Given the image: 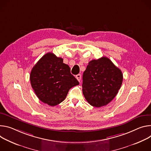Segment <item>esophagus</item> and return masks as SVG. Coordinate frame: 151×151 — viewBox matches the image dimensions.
I'll return each instance as SVG.
<instances>
[{
  "mask_svg": "<svg viewBox=\"0 0 151 151\" xmlns=\"http://www.w3.org/2000/svg\"><path fill=\"white\" fill-rule=\"evenodd\" d=\"M76 77L77 80H78V81L80 82V80H81V75H80V74H78L76 75Z\"/></svg>",
  "mask_w": 151,
  "mask_h": 151,
  "instance_id": "34e87169",
  "label": "esophagus"
}]
</instances>
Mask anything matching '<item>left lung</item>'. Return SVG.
I'll return each instance as SVG.
<instances>
[{
    "label": "left lung",
    "mask_w": 151,
    "mask_h": 151,
    "mask_svg": "<svg viewBox=\"0 0 151 151\" xmlns=\"http://www.w3.org/2000/svg\"><path fill=\"white\" fill-rule=\"evenodd\" d=\"M123 80L122 71L107 58L90 61L83 75L82 91L91 106L108 104L116 96Z\"/></svg>",
    "instance_id": "left-lung-1"
}]
</instances>
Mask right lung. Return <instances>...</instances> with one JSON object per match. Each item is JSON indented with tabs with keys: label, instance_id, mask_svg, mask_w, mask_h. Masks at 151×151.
Returning <instances> with one entry per match:
<instances>
[{
	"label": "right lung",
	"instance_id": "right-lung-1",
	"mask_svg": "<svg viewBox=\"0 0 151 151\" xmlns=\"http://www.w3.org/2000/svg\"><path fill=\"white\" fill-rule=\"evenodd\" d=\"M30 80L40 101L50 106L62 103L69 90L79 85L70 66L53 53L44 55L33 67Z\"/></svg>",
	"mask_w": 151,
	"mask_h": 151
}]
</instances>
